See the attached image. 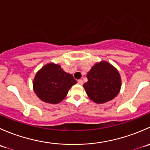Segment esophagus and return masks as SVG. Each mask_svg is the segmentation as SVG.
<instances>
[{"mask_svg": "<svg viewBox=\"0 0 150 150\" xmlns=\"http://www.w3.org/2000/svg\"><path fill=\"white\" fill-rule=\"evenodd\" d=\"M78 84H80V85H83V81L81 79L78 80Z\"/></svg>", "mask_w": 150, "mask_h": 150, "instance_id": "1", "label": "esophagus"}]
</instances>
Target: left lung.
<instances>
[{
    "label": "left lung",
    "instance_id": "obj_1",
    "mask_svg": "<svg viewBox=\"0 0 150 150\" xmlns=\"http://www.w3.org/2000/svg\"><path fill=\"white\" fill-rule=\"evenodd\" d=\"M83 84L86 93L93 102L102 104L114 99L120 91L121 80L117 69L106 62L95 64L87 74Z\"/></svg>",
    "mask_w": 150,
    "mask_h": 150
}]
</instances>
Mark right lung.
<instances>
[{"label": "right lung", "mask_w": 150, "mask_h": 150, "mask_svg": "<svg viewBox=\"0 0 150 150\" xmlns=\"http://www.w3.org/2000/svg\"><path fill=\"white\" fill-rule=\"evenodd\" d=\"M76 83L71 74L64 72L58 64L51 63L36 74L33 88L42 101L57 104L64 99L69 89Z\"/></svg>", "instance_id": "1"}]
</instances>
